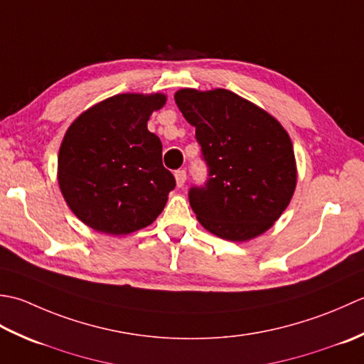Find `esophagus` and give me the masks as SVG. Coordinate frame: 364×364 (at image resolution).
Listing matches in <instances>:
<instances>
[{
    "instance_id": "34e87169",
    "label": "esophagus",
    "mask_w": 364,
    "mask_h": 364,
    "mask_svg": "<svg viewBox=\"0 0 364 364\" xmlns=\"http://www.w3.org/2000/svg\"><path fill=\"white\" fill-rule=\"evenodd\" d=\"M174 176H176L177 187H183L185 181H187V171H185V169H177V171L174 173Z\"/></svg>"
}]
</instances>
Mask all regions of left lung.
<instances>
[{
	"label": "left lung",
	"instance_id": "obj_1",
	"mask_svg": "<svg viewBox=\"0 0 364 364\" xmlns=\"http://www.w3.org/2000/svg\"><path fill=\"white\" fill-rule=\"evenodd\" d=\"M174 99L196 127L207 166L205 182L188 190L199 223L234 242L267 231L295 190V159L286 130L264 109L226 89H181Z\"/></svg>",
	"mask_w": 364,
	"mask_h": 364
}]
</instances>
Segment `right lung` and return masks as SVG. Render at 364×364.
<instances>
[{
	"mask_svg": "<svg viewBox=\"0 0 364 364\" xmlns=\"http://www.w3.org/2000/svg\"><path fill=\"white\" fill-rule=\"evenodd\" d=\"M165 95L121 94L85 111L63 139L59 188L72 212L105 234H129L161 213L176 179L163 166L161 141L147 130Z\"/></svg>",
	"mask_w": 364,
	"mask_h": 364,
	"instance_id": "1",
	"label": "right lung"
}]
</instances>
